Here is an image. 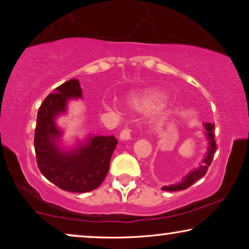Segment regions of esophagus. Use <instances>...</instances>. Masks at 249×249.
Instances as JSON below:
<instances>
[{
    "label": "esophagus",
    "mask_w": 249,
    "mask_h": 249,
    "mask_svg": "<svg viewBox=\"0 0 249 249\" xmlns=\"http://www.w3.org/2000/svg\"><path fill=\"white\" fill-rule=\"evenodd\" d=\"M119 137H120L121 141H128V139L131 138L130 130H129L128 128L124 129V130H122V131L120 132V136H119Z\"/></svg>",
    "instance_id": "esophagus-1"
}]
</instances>
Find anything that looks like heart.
<instances>
[{
	"label": "heart",
	"instance_id": "1",
	"mask_svg": "<svg viewBox=\"0 0 249 249\" xmlns=\"http://www.w3.org/2000/svg\"><path fill=\"white\" fill-rule=\"evenodd\" d=\"M163 98H164V94H163L161 90L152 89L145 91V93H142L141 95H136V96L131 97L130 101H129V105H130L131 108H134L136 111L144 112L154 107L160 101L163 100ZM156 115H158L159 119L162 118V107L159 108V112L156 113Z\"/></svg>",
	"mask_w": 249,
	"mask_h": 249
}]
</instances>
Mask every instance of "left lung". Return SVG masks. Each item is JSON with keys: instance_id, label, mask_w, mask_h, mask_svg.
<instances>
[{"instance_id": "left-lung-1", "label": "left lung", "mask_w": 249, "mask_h": 249, "mask_svg": "<svg viewBox=\"0 0 249 249\" xmlns=\"http://www.w3.org/2000/svg\"><path fill=\"white\" fill-rule=\"evenodd\" d=\"M204 128H205V135L207 137V141H209V149H207L205 159L203 160V163L200 164L197 169H194L192 172H189L185 178H183L181 181L178 183H175V185L170 186H164L162 187L163 190H166V192H177V190H183L187 189L188 187L193 185L194 182H196L197 180H199L202 177L206 175L207 169L211 164L213 160V155L216 151V142L215 139H214V124H204Z\"/></svg>"}]
</instances>
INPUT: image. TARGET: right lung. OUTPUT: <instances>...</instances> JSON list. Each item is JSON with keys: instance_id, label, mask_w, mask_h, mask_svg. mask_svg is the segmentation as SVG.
Instances as JSON below:
<instances>
[{"instance_id": "obj_1", "label": "right lung", "mask_w": 249, "mask_h": 249, "mask_svg": "<svg viewBox=\"0 0 249 249\" xmlns=\"http://www.w3.org/2000/svg\"><path fill=\"white\" fill-rule=\"evenodd\" d=\"M81 96L77 79L56 87L40 105L34 139L39 171L59 188L71 193L90 192L103 182L118 144L114 136H90L71 151L60 147L62 131L56 127L55 118L66 113L68 101Z\"/></svg>"}]
</instances>
